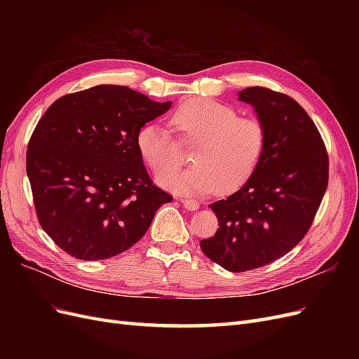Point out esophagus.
<instances>
[{"mask_svg": "<svg viewBox=\"0 0 359 359\" xmlns=\"http://www.w3.org/2000/svg\"><path fill=\"white\" fill-rule=\"evenodd\" d=\"M180 202L184 205V208L189 210V211H196V210H199V203H198L196 201L186 199V198H180Z\"/></svg>", "mask_w": 359, "mask_h": 359, "instance_id": "esophagus-1", "label": "esophagus"}]
</instances>
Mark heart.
<instances>
[{
  "mask_svg": "<svg viewBox=\"0 0 359 359\" xmlns=\"http://www.w3.org/2000/svg\"><path fill=\"white\" fill-rule=\"evenodd\" d=\"M181 144H193L189 168H170L180 158L177 140L158 124H145L136 144L160 187L187 196L232 191L253 175L262 160L266 132L256 118L238 116L233 107L210 99L184 102L170 116Z\"/></svg>",
  "mask_w": 359,
  "mask_h": 359,
  "instance_id": "obj_1",
  "label": "heart"
}]
</instances>
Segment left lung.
Returning <instances> with one entry per match:
<instances>
[{
    "label": "left lung",
    "instance_id": "8db88e82",
    "mask_svg": "<svg viewBox=\"0 0 359 359\" xmlns=\"http://www.w3.org/2000/svg\"><path fill=\"white\" fill-rule=\"evenodd\" d=\"M238 100L264 124L265 151L240 190L210 205L220 227L201 248L224 269L244 273L285 256L307 233L328 187V154L292 97L252 86Z\"/></svg>",
    "mask_w": 359,
    "mask_h": 359
}]
</instances>
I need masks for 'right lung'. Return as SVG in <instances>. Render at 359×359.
Wrapping results in <instances>:
<instances>
[{"instance_id":"1","label":"right lung","mask_w":359,"mask_h":359,"mask_svg":"<svg viewBox=\"0 0 359 359\" xmlns=\"http://www.w3.org/2000/svg\"><path fill=\"white\" fill-rule=\"evenodd\" d=\"M121 85H97L50 104L32 133L27 173L39 222L64 252L109 259L145 235L172 201L144 166L136 136L170 109Z\"/></svg>"}]
</instances>
